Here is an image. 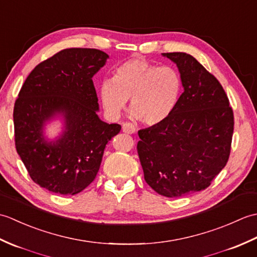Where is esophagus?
<instances>
[{"label":"esophagus","mask_w":257,"mask_h":257,"mask_svg":"<svg viewBox=\"0 0 257 257\" xmlns=\"http://www.w3.org/2000/svg\"><path fill=\"white\" fill-rule=\"evenodd\" d=\"M122 132H123L124 134L133 135V134L137 133V128H136L133 123L125 122V123H123V125H122Z\"/></svg>","instance_id":"esophagus-1"}]
</instances>
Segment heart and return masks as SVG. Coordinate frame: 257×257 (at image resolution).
<instances>
[{
  "label": "heart",
  "instance_id": "obj_1",
  "mask_svg": "<svg viewBox=\"0 0 257 257\" xmlns=\"http://www.w3.org/2000/svg\"><path fill=\"white\" fill-rule=\"evenodd\" d=\"M182 81L170 66L158 67L145 58H130L113 69L111 79L99 87L101 105L108 116L117 118L130 99V111L141 122L157 125L177 108Z\"/></svg>",
  "mask_w": 257,
  "mask_h": 257
}]
</instances>
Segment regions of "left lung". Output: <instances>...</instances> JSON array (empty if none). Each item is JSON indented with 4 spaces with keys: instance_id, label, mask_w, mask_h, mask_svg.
Here are the masks:
<instances>
[{
    "instance_id": "left-lung-1",
    "label": "left lung",
    "mask_w": 257,
    "mask_h": 257,
    "mask_svg": "<svg viewBox=\"0 0 257 257\" xmlns=\"http://www.w3.org/2000/svg\"><path fill=\"white\" fill-rule=\"evenodd\" d=\"M177 64L184 91L160 124L141 129L137 150L157 193L180 198L206 189L227 163L234 114L220 81L187 53H163Z\"/></svg>"
}]
</instances>
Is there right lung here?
Instances as JSON below:
<instances>
[{"label":"right lung","instance_id":"right-lung-1","mask_svg":"<svg viewBox=\"0 0 257 257\" xmlns=\"http://www.w3.org/2000/svg\"><path fill=\"white\" fill-rule=\"evenodd\" d=\"M109 56L96 48H66L42 62L27 76L15 101V147L31 179L62 195L81 192L94 181L108 141L121 125L97 114L92 81ZM62 114L65 130L48 143L42 136L47 119Z\"/></svg>","mask_w":257,"mask_h":257}]
</instances>
